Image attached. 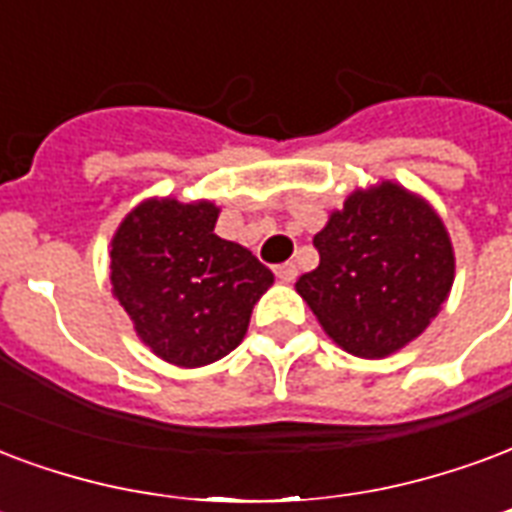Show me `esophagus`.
Listing matches in <instances>:
<instances>
[{"label": "esophagus", "mask_w": 512, "mask_h": 512, "mask_svg": "<svg viewBox=\"0 0 512 512\" xmlns=\"http://www.w3.org/2000/svg\"><path fill=\"white\" fill-rule=\"evenodd\" d=\"M274 274L279 282H293L295 276H298V268H295V263H282V266L274 268Z\"/></svg>", "instance_id": "1"}]
</instances>
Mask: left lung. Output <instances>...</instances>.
Wrapping results in <instances>:
<instances>
[{
  "label": "left lung",
  "instance_id": "8db88e82",
  "mask_svg": "<svg viewBox=\"0 0 512 512\" xmlns=\"http://www.w3.org/2000/svg\"><path fill=\"white\" fill-rule=\"evenodd\" d=\"M314 246L320 266L295 290L333 342L358 358H388L418 339L456 276L439 214L393 181L355 189Z\"/></svg>",
  "mask_w": 512,
  "mask_h": 512
}]
</instances>
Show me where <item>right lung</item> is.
Masks as SVG:
<instances>
[{
  "label": "right lung",
  "instance_id": "add662e5",
  "mask_svg": "<svg viewBox=\"0 0 512 512\" xmlns=\"http://www.w3.org/2000/svg\"><path fill=\"white\" fill-rule=\"evenodd\" d=\"M211 200H143L111 241V285L138 339L162 361L198 369L236 350L274 274L214 233Z\"/></svg>",
  "mask_w": 512,
  "mask_h": 512
}]
</instances>
